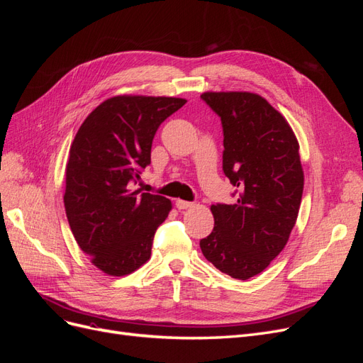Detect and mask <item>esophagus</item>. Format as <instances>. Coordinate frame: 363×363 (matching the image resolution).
<instances>
[{
  "mask_svg": "<svg viewBox=\"0 0 363 363\" xmlns=\"http://www.w3.org/2000/svg\"><path fill=\"white\" fill-rule=\"evenodd\" d=\"M175 206H177V208H180V211H183V208L194 207V203H191V201H184V200H177V201H175Z\"/></svg>",
  "mask_w": 363,
  "mask_h": 363,
  "instance_id": "1",
  "label": "esophagus"
}]
</instances>
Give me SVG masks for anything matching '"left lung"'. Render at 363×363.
<instances>
[{"label": "left lung", "instance_id": "left-lung-1", "mask_svg": "<svg viewBox=\"0 0 363 363\" xmlns=\"http://www.w3.org/2000/svg\"><path fill=\"white\" fill-rule=\"evenodd\" d=\"M221 118L223 169L239 189L235 204H213V232L200 240L204 257L238 280L265 269L288 244L298 216L304 174L291 125L251 92H204Z\"/></svg>", "mask_w": 363, "mask_h": 363}]
</instances>
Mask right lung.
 Segmentation results:
<instances>
[{"mask_svg": "<svg viewBox=\"0 0 363 363\" xmlns=\"http://www.w3.org/2000/svg\"><path fill=\"white\" fill-rule=\"evenodd\" d=\"M184 98L119 95L92 111L72 140L63 203L77 244L108 276H127L151 256L171 201L133 189L151 163L159 125Z\"/></svg>", "mask_w": 363, "mask_h": 363, "instance_id": "obj_1", "label": "right lung"}]
</instances>
